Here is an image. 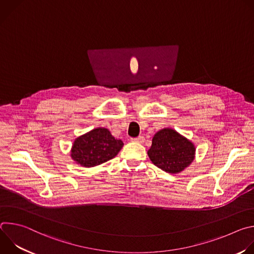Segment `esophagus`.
Masks as SVG:
<instances>
[{
	"instance_id": "1",
	"label": "esophagus",
	"mask_w": 254,
	"mask_h": 254,
	"mask_svg": "<svg viewBox=\"0 0 254 254\" xmlns=\"http://www.w3.org/2000/svg\"><path fill=\"white\" fill-rule=\"evenodd\" d=\"M131 141L142 143V142L144 141V136H142V135H139V136H137V137H133V138H131Z\"/></svg>"
}]
</instances>
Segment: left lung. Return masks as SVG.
Returning a JSON list of instances; mask_svg holds the SVG:
<instances>
[{
	"label": "left lung",
	"mask_w": 254,
	"mask_h": 254,
	"mask_svg": "<svg viewBox=\"0 0 254 254\" xmlns=\"http://www.w3.org/2000/svg\"><path fill=\"white\" fill-rule=\"evenodd\" d=\"M195 144L177 130L165 127L157 131L152 139L148 156L161 170L178 174L183 172L195 160Z\"/></svg>",
	"instance_id": "1"
}]
</instances>
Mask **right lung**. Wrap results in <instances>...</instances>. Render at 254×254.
Returning <instances> with one entry per match:
<instances>
[{
	"label": "right lung",
	"instance_id": "right-lung-1",
	"mask_svg": "<svg viewBox=\"0 0 254 254\" xmlns=\"http://www.w3.org/2000/svg\"><path fill=\"white\" fill-rule=\"evenodd\" d=\"M123 147V140L107 128L96 127L74 139L70 157L81 167L92 168L114 159Z\"/></svg>",
	"mask_w": 254,
	"mask_h": 254
}]
</instances>
